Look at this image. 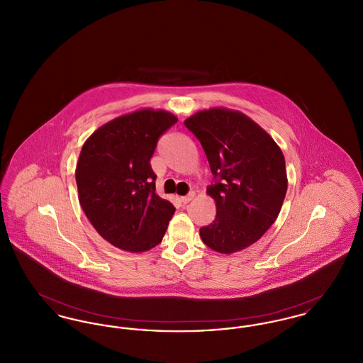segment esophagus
<instances>
[{
    "label": "esophagus",
    "mask_w": 363,
    "mask_h": 363,
    "mask_svg": "<svg viewBox=\"0 0 363 363\" xmlns=\"http://www.w3.org/2000/svg\"><path fill=\"white\" fill-rule=\"evenodd\" d=\"M193 197H194V193H193V191H190L189 194H186V196L181 197V203H184V204H188L190 200H193Z\"/></svg>",
    "instance_id": "esophagus-1"
}]
</instances>
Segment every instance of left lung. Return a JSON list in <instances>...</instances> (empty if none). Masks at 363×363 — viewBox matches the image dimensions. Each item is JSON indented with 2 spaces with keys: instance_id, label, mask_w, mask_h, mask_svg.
Returning a JSON list of instances; mask_svg holds the SVG:
<instances>
[{
  "instance_id": "1",
  "label": "left lung",
  "mask_w": 363,
  "mask_h": 363,
  "mask_svg": "<svg viewBox=\"0 0 363 363\" xmlns=\"http://www.w3.org/2000/svg\"><path fill=\"white\" fill-rule=\"evenodd\" d=\"M185 126L200 141L213 182L216 216L200 228L203 242L230 255L259 241L275 223L287 191L286 162L274 138L240 111H199Z\"/></svg>"
}]
</instances>
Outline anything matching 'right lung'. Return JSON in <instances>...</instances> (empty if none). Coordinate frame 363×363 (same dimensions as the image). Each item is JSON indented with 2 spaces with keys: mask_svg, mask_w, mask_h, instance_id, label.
I'll use <instances>...</instances> for the list:
<instances>
[{
  "mask_svg": "<svg viewBox=\"0 0 363 363\" xmlns=\"http://www.w3.org/2000/svg\"><path fill=\"white\" fill-rule=\"evenodd\" d=\"M177 118L163 110H140L107 122L91 135L76 167L79 200L106 241L128 252L159 245L175 208L156 194L151 167L159 138Z\"/></svg>",
  "mask_w": 363,
  "mask_h": 363,
  "instance_id": "1",
  "label": "right lung"
}]
</instances>
